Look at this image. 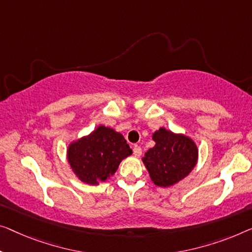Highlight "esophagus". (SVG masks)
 Instances as JSON below:
<instances>
[{
	"instance_id": "obj_1",
	"label": "esophagus",
	"mask_w": 252,
	"mask_h": 252,
	"mask_svg": "<svg viewBox=\"0 0 252 252\" xmlns=\"http://www.w3.org/2000/svg\"><path fill=\"white\" fill-rule=\"evenodd\" d=\"M141 154H142L141 148L139 147L138 145H134V146H133V155L136 156V157H140Z\"/></svg>"
}]
</instances>
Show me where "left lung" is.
Wrapping results in <instances>:
<instances>
[{
	"instance_id": "1",
	"label": "left lung",
	"mask_w": 252,
	"mask_h": 252,
	"mask_svg": "<svg viewBox=\"0 0 252 252\" xmlns=\"http://www.w3.org/2000/svg\"><path fill=\"white\" fill-rule=\"evenodd\" d=\"M155 146L149 148L142 163L157 187H172L189 175L198 162V147L193 139L159 127L153 133Z\"/></svg>"
}]
</instances>
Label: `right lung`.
<instances>
[{
  "instance_id": "1",
  "label": "right lung",
  "mask_w": 252,
  "mask_h": 252,
  "mask_svg": "<svg viewBox=\"0 0 252 252\" xmlns=\"http://www.w3.org/2000/svg\"><path fill=\"white\" fill-rule=\"evenodd\" d=\"M132 154L121 133L100 125L87 136L71 141L66 159L81 182L98 186L111 179L120 163Z\"/></svg>"
}]
</instances>
